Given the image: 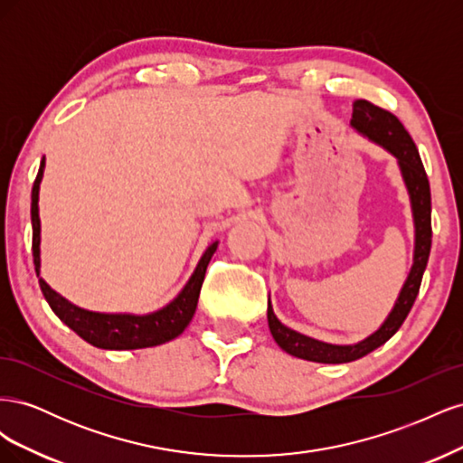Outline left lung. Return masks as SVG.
Masks as SVG:
<instances>
[{"instance_id": "left-lung-1", "label": "left lung", "mask_w": 463, "mask_h": 463, "mask_svg": "<svg viewBox=\"0 0 463 463\" xmlns=\"http://www.w3.org/2000/svg\"><path fill=\"white\" fill-rule=\"evenodd\" d=\"M352 125L359 133L369 137L371 141L383 145L398 158L403 181L405 185H408L410 197H411L413 220H415V259H413L411 272L408 279H405L400 298L396 301V307L392 309L390 317L384 320V325L374 334H371L367 340H363L355 345H332V344L307 338V335L299 332L289 330L276 318L272 305L269 301V326L276 344L293 357L315 361V363H349L359 357H365L367 354L373 352V349L386 344L403 325L405 317L410 315L411 307L417 299L419 288H421L423 272L427 269V260L430 255V241H432L430 185H429L423 162L419 158L413 138L410 137L408 131H405L402 121L392 114V111L381 106H374L369 100L354 102Z\"/></svg>"}]
</instances>
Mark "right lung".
Instances as JSON below:
<instances>
[{"instance_id":"obj_1","label":"right lung","mask_w":463,"mask_h":463,"mask_svg":"<svg viewBox=\"0 0 463 463\" xmlns=\"http://www.w3.org/2000/svg\"><path fill=\"white\" fill-rule=\"evenodd\" d=\"M44 158L40 162V170L34 179L33 194H31V220H33V259L36 276H40V218H38V189L42 174H44ZM218 243H213L206 253L203 255L197 270L191 276L187 286L179 296L164 307L162 311L135 317V315H100L90 313L85 309L65 301L61 296H58L44 279L38 278V284L42 293H44L46 301L50 303L52 311L58 315L65 325L77 332L82 340L89 344L102 347V349H141V347H152L170 342L187 328L191 322L194 309L199 303V293L204 282L206 266L213 259Z\"/></svg>"}]
</instances>
